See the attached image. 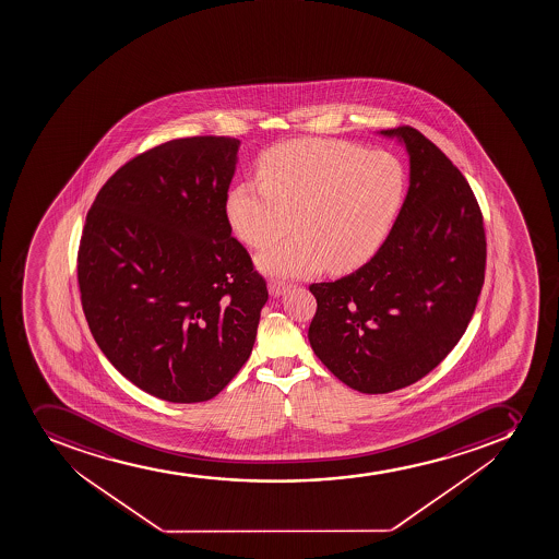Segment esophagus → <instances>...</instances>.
Wrapping results in <instances>:
<instances>
[{
    "label": "esophagus",
    "instance_id": "obj_1",
    "mask_svg": "<svg viewBox=\"0 0 559 559\" xmlns=\"http://www.w3.org/2000/svg\"><path fill=\"white\" fill-rule=\"evenodd\" d=\"M288 289V283H284V281H271L270 294L273 295V297H281V295L286 294Z\"/></svg>",
    "mask_w": 559,
    "mask_h": 559
}]
</instances>
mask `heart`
<instances>
[{
    "label": "heart",
    "instance_id": "heart-1",
    "mask_svg": "<svg viewBox=\"0 0 559 559\" xmlns=\"http://www.w3.org/2000/svg\"><path fill=\"white\" fill-rule=\"evenodd\" d=\"M259 182H240L226 200L227 221L259 254L260 270L278 276L316 273L326 264L352 271L376 253L403 204L406 169L388 151L337 140L305 139L265 151Z\"/></svg>",
    "mask_w": 559,
    "mask_h": 559
}]
</instances>
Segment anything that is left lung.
I'll list each match as a JSON object with an SVG mask.
<instances>
[{
	"mask_svg": "<svg viewBox=\"0 0 559 559\" xmlns=\"http://www.w3.org/2000/svg\"><path fill=\"white\" fill-rule=\"evenodd\" d=\"M381 134L397 136L409 156L408 193L392 231L355 273L310 286L311 348L360 393L409 386L452 352L487 264L481 210L457 167L417 129Z\"/></svg>",
	"mask_w": 559,
	"mask_h": 559,
	"instance_id": "left-lung-1",
	"label": "left lung"
}]
</instances>
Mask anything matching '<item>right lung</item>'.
Returning <instances> with one entry per match:
<instances>
[{
  "label": "right lung",
  "mask_w": 559,
  "mask_h": 559,
  "mask_svg": "<svg viewBox=\"0 0 559 559\" xmlns=\"http://www.w3.org/2000/svg\"><path fill=\"white\" fill-rule=\"evenodd\" d=\"M238 144L191 136L134 156L98 191L80 238L78 286L96 344L169 403L227 386L267 300L226 215Z\"/></svg>",
  "instance_id": "add662e5"
}]
</instances>
